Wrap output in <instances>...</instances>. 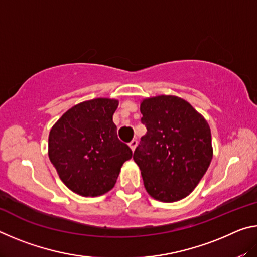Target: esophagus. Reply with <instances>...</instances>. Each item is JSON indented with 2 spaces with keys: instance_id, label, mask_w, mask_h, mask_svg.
<instances>
[{
  "instance_id": "34e87169",
  "label": "esophagus",
  "mask_w": 257,
  "mask_h": 257,
  "mask_svg": "<svg viewBox=\"0 0 257 257\" xmlns=\"http://www.w3.org/2000/svg\"><path fill=\"white\" fill-rule=\"evenodd\" d=\"M137 144H138L137 139H133V141L129 143V146H130V149H132V151H133V152H134V151H135V149H136V147H137Z\"/></svg>"
}]
</instances>
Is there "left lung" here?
Masks as SVG:
<instances>
[{"label":"left lung","mask_w":257,"mask_h":257,"mask_svg":"<svg viewBox=\"0 0 257 257\" xmlns=\"http://www.w3.org/2000/svg\"><path fill=\"white\" fill-rule=\"evenodd\" d=\"M141 112L147 133L134 152V161L146 191L160 202L180 201L210 167V125L188 102L172 95L143 99Z\"/></svg>","instance_id":"8db88e82"}]
</instances>
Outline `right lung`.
<instances>
[{
    "label": "right lung",
    "mask_w": 257,
    "mask_h": 257,
    "mask_svg": "<svg viewBox=\"0 0 257 257\" xmlns=\"http://www.w3.org/2000/svg\"><path fill=\"white\" fill-rule=\"evenodd\" d=\"M119 101L94 98L64 113L49 135V158L60 179L80 196L95 197L114 187L130 147L118 138L113 113Z\"/></svg>",
    "instance_id": "obj_1"
}]
</instances>
